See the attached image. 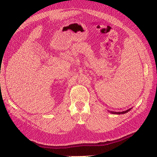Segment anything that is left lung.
Segmentation results:
<instances>
[{"mask_svg":"<svg viewBox=\"0 0 157 157\" xmlns=\"http://www.w3.org/2000/svg\"><path fill=\"white\" fill-rule=\"evenodd\" d=\"M132 109V108H130L128 110H126V111H122V112H115V111H109L111 113H112V114H115V115H120V114H125V113H128V111H129L130 110Z\"/></svg>","mask_w":157,"mask_h":157,"instance_id":"left-lung-1","label":"left lung"}]
</instances>
